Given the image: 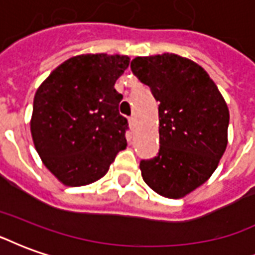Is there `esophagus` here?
<instances>
[{
  "label": "esophagus",
  "instance_id": "1",
  "mask_svg": "<svg viewBox=\"0 0 255 255\" xmlns=\"http://www.w3.org/2000/svg\"><path fill=\"white\" fill-rule=\"evenodd\" d=\"M128 123H129V128L135 127V123H136V119L135 117H129L128 119Z\"/></svg>",
  "mask_w": 255,
  "mask_h": 255
}]
</instances>
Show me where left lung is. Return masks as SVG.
<instances>
[{
	"instance_id": "obj_1",
	"label": "left lung",
	"mask_w": 255,
	"mask_h": 255,
	"mask_svg": "<svg viewBox=\"0 0 255 255\" xmlns=\"http://www.w3.org/2000/svg\"><path fill=\"white\" fill-rule=\"evenodd\" d=\"M131 69L160 102V151L140 161L142 177L162 197H186L213 175L227 149V102L208 72L179 54L135 57Z\"/></svg>"
}]
</instances>
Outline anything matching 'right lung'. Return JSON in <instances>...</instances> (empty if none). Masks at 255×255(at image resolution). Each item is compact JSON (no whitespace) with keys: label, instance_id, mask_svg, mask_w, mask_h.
Returning <instances> with one entry per match:
<instances>
[{"label":"right lung","instance_id":"add662e5","mask_svg":"<svg viewBox=\"0 0 255 255\" xmlns=\"http://www.w3.org/2000/svg\"><path fill=\"white\" fill-rule=\"evenodd\" d=\"M129 65L122 54H79L58 65L34 97L31 135L43 165L68 187L106 175L127 147L128 122L115 83Z\"/></svg>","mask_w":255,"mask_h":255}]
</instances>
